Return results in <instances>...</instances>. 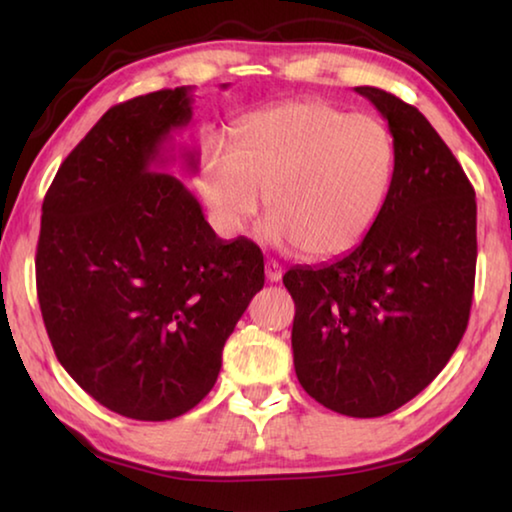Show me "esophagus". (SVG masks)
<instances>
[{"mask_svg":"<svg viewBox=\"0 0 512 512\" xmlns=\"http://www.w3.org/2000/svg\"><path fill=\"white\" fill-rule=\"evenodd\" d=\"M266 280L268 282H280L282 280V266L273 262V259H268V262H266Z\"/></svg>","mask_w":512,"mask_h":512,"instance_id":"esophagus-1","label":"esophagus"}]
</instances>
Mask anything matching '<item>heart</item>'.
<instances>
[{
	"label": "heart",
	"instance_id": "1",
	"mask_svg": "<svg viewBox=\"0 0 512 512\" xmlns=\"http://www.w3.org/2000/svg\"><path fill=\"white\" fill-rule=\"evenodd\" d=\"M395 142L372 115L325 101H291L244 119L235 151L207 144L198 192L230 235L271 203V235L302 255L329 259L375 228L395 180Z\"/></svg>",
	"mask_w": 512,
	"mask_h": 512
}]
</instances>
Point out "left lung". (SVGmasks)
Here are the masks:
<instances>
[{
	"label": "left lung",
	"instance_id": "obj_1",
	"mask_svg": "<svg viewBox=\"0 0 512 512\" xmlns=\"http://www.w3.org/2000/svg\"><path fill=\"white\" fill-rule=\"evenodd\" d=\"M388 121L395 180L375 228L348 255L293 266L300 386L327 409L379 418L424 391L461 343L476 271L474 189L418 108L354 88Z\"/></svg>",
	"mask_w": 512,
	"mask_h": 512
}]
</instances>
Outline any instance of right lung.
<instances>
[{
	"label": "right lung",
	"instance_id": "1",
	"mask_svg": "<svg viewBox=\"0 0 512 512\" xmlns=\"http://www.w3.org/2000/svg\"><path fill=\"white\" fill-rule=\"evenodd\" d=\"M225 90L228 85H221ZM194 88L110 108L60 164L42 203L36 284L69 377L133 420L178 418L212 391L221 354L264 287V255L223 241L196 196L164 173V144ZM198 171V153L185 151Z\"/></svg>",
	"mask_w": 512,
	"mask_h": 512
}]
</instances>
